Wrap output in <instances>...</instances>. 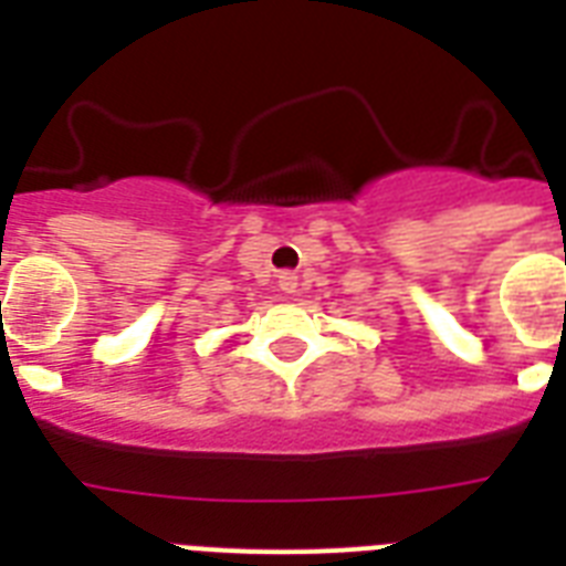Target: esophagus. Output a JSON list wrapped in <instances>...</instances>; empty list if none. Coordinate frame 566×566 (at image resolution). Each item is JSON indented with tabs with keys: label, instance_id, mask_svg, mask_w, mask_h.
<instances>
[{
	"label": "esophagus",
	"instance_id": "esophagus-1",
	"mask_svg": "<svg viewBox=\"0 0 566 566\" xmlns=\"http://www.w3.org/2000/svg\"><path fill=\"white\" fill-rule=\"evenodd\" d=\"M279 287H282L284 293H296L300 279H296V273H279Z\"/></svg>",
	"mask_w": 566,
	"mask_h": 566
}]
</instances>
